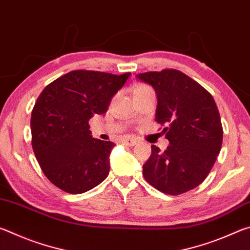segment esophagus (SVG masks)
<instances>
[{
  "label": "esophagus",
  "mask_w": 250,
  "mask_h": 250,
  "mask_svg": "<svg viewBox=\"0 0 250 250\" xmlns=\"http://www.w3.org/2000/svg\"><path fill=\"white\" fill-rule=\"evenodd\" d=\"M122 142H124L125 145L128 146H134L135 145H137V140H134V139H132V138H125V139H124V141Z\"/></svg>",
  "instance_id": "34e87169"
}]
</instances>
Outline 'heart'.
<instances>
[{
	"mask_svg": "<svg viewBox=\"0 0 250 250\" xmlns=\"http://www.w3.org/2000/svg\"><path fill=\"white\" fill-rule=\"evenodd\" d=\"M145 87H146V86H142V84H140V86H137V87H135L134 91H135V90H138V89H141V88H145Z\"/></svg>",
	"mask_w": 250,
	"mask_h": 250,
	"instance_id": "obj_1",
	"label": "heart"
}]
</instances>
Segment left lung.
<instances>
[{"label":"left lung","mask_w":250,"mask_h":250,"mask_svg":"<svg viewBox=\"0 0 250 250\" xmlns=\"http://www.w3.org/2000/svg\"><path fill=\"white\" fill-rule=\"evenodd\" d=\"M154 88L155 121L170 146L166 151L151 146L143 176L159 191L180 195L195 188L208 175L223 142L217 105L208 91L175 69L135 76Z\"/></svg>","instance_id":"left-lung-1"}]
</instances>
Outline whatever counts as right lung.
<instances>
[{
	"label": "right lung",
	"mask_w": 250,
	"mask_h": 250,
	"mask_svg": "<svg viewBox=\"0 0 250 250\" xmlns=\"http://www.w3.org/2000/svg\"><path fill=\"white\" fill-rule=\"evenodd\" d=\"M130 75L74 70L37 98L31 118L33 150L46 177L62 191L82 194L108 176L115 143L92 138L88 121L107 112Z\"/></svg>",
	"instance_id": "add662e5"
}]
</instances>
